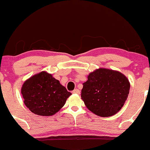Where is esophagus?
Instances as JSON below:
<instances>
[{
  "mask_svg": "<svg viewBox=\"0 0 150 150\" xmlns=\"http://www.w3.org/2000/svg\"><path fill=\"white\" fill-rule=\"evenodd\" d=\"M72 92H73L74 94H77V95H79V94H80V91L78 89H75Z\"/></svg>",
  "mask_w": 150,
  "mask_h": 150,
  "instance_id": "obj_1",
  "label": "esophagus"
}]
</instances>
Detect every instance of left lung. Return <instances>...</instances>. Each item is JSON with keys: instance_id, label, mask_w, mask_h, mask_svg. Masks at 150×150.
Masks as SVG:
<instances>
[{"instance_id": "1", "label": "left lung", "mask_w": 150, "mask_h": 150, "mask_svg": "<svg viewBox=\"0 0 150 150\" xmlns=\"http://www.w3.org/2000/svg\"><path fill=\"white\" fill-rule=\"evenodd\" d=\"M129 89L130 82L124 74L118 71L100 68L87 76L81 98L91 112L98 116L109 117L123 108Z\"/></svg>"}]
</instances>
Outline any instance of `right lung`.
<instances>
[{
    "label": "right lung",
    "mask_w": 150,
    "mask_h": 150,
    "mask_svg": "<svg viewBox=\"0 0 150 150\" xmlns=\"http://www.w3.org/2000/svg\"><path fill=\"white\" fill-rule=\"evenodd\" d=\"M21 93L29 110L42 116L55 115L71 95L51 74L45 71L26 80L21 86Z\"/></svg>",
    "instance_id": "1"
}]
</instances>
